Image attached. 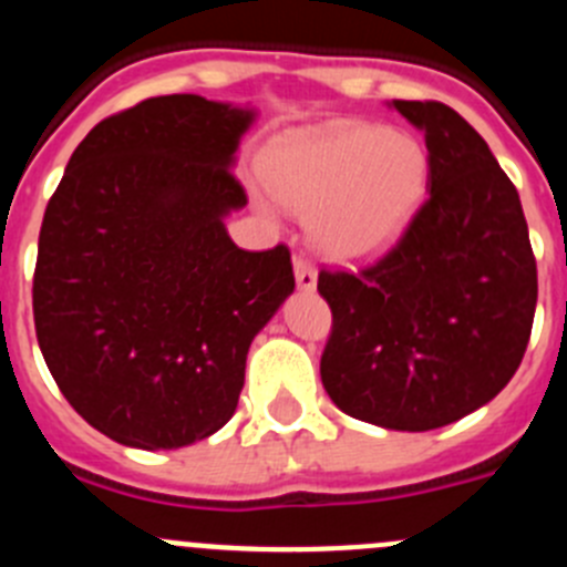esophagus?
<instances>
[{
	"mask_svg": "<svg viewBox=\"0 0 567 567\" xmlns=\"http://www.w3.org/2000/svg\"><path fill=\"white\" fill-rule=\"evenodd\" d=\"M293 271H296V285H299L301 290H316L318 274H316V266H312L310 260H305V257H296Z\"/></svg>",
	"mask_w": 567,
	"mask_h": 567,
	"instance_id": "34e87169",
	"label": "esophagus"
}]
</instances>
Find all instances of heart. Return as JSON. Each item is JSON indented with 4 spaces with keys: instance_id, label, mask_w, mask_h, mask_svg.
I'll return each instance as SVG.
<instances>
[{
    "instance_id": "1",
    "label": "heart",
    "mask_w": 567,
    "mask_h": 567,
    "mask_svg": "<svg viewBox=\"0 0 567 567\" xmlns=\"http://www.w3.org/2000/svg\"><path fill=\"white\" fill-rule=\"evenodd\" d=\"M262 177L282 205L310 213V235L334 260L388 251L415 218L430 155L417 137L384 124L349 121L279 137L262 157ZM260 207L274 199L257 190Z\"/></svg>"
}]
</instances>
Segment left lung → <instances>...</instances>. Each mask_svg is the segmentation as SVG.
I'll list each match as a JSON object with an SVG mask.
<instances>
[{"label": "left lung", "mask_w": 567, "mask_h": 567, "mask_svg": "<svg viewBox=\"0 0 567 567\" xmlns=\"http://www.w3.org/2000/svg\"><path fill=\"white\" fill-rule=\"evenodd\" d=\"M426 137L430 196L362 271H321L329 399L382 430L426 432L496 399L524 360L537 266L518 190L449 104L393 99Z\"/></svg>", "instance_id": "1"}]
</instances>
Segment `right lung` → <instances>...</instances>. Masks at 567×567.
Wrapping results in <instances>:
<instances>
[{"label": "right lung", "mask_w": 567, "mask_h": 567, "mask_svg": "<svg viewBox=\"0 0 567 567\" xmlns=\"http://www.w3.org/2000/svg\"><path fill=\"white\" fill-rule=\"evenodd\" d=\"M255 110L196 93L99 121L43 213L32 312L69 404L121 446L183 449L235 415L255 334L293 293L288 246L244 251L235 152Z\"/></svg>", "instance_id": "right-lung-1"}]
</instances>
